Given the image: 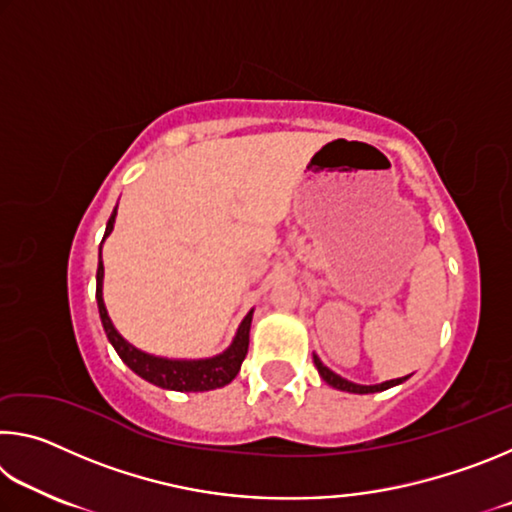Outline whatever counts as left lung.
<instances>
[{
    "mask_svg": "<svg viewBox=\"0 0 512 512\" xmlns=\"http://www.w3.org/2000/svg\"><path fill=\"white\" fill-rule=\"evenodd\" d=\"M314 363H316V368H318V372H320V377H323L329 386L339 388V391L359 393V395L386 391V388H391V386L402 384V381L406 379V377H402V379H391V381H384V384H377V386H359V384H352V381H348V379H343L341 375H336V372H332V370H329L327 366H323V361H320L318 357H314Z\"/></svg>",
    "mask_w": 512,
    "mask_h": 512,
    "instance_id": "8db88e82",
    "label": "left lung"
}]
</instances>
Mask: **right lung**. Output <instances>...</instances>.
<instances>
[{
    "instance_id": "right-lung-1",
    "label": "right lung",
    "mask_w": 512,
    "mask_h": 512,
    "mask_svg": "<svg viewBox=\"0 0 512 512\" xmlns=\"http://www.w3.org/2000/svg\"><path fill=\"white\" fill-rule=\"evenodd\" d=\"M117 210L110 214L108 225H106V239L112 230V223H115ZM101 280H103V264H101V248H99V268H97V305H99V316L103 329H106L108 341L112 348L117 350L121 361L126 363L128 368L137 372L142 379L151 381V384L160 388H169V391H180V393H198V391H212V388H221L230 384L232 379L237 377L241 363L246 359L248 352V334H250V320H253V311L244 318V323L239 325V332L235 341L228 350L219 357L203 359V361H171V359H160L151 357V354H144L135 350L131 343H126L117 334V329L112 327L106 305H103L101 296Z\"/></svg>"
}]
</instances>
